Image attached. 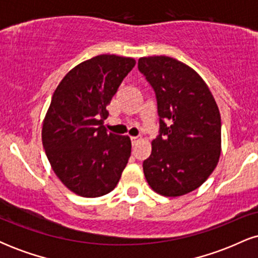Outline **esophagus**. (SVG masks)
<instances>
[{
  "mask_svg": "<svg viewBox=\"0 0 258 258\" xmlns=\"http://www.w3.org/2000/svg\"><path fill=\"white\" fill-rule=\"evenodd\" d=\"M131 141H132V144L135 146V144H137L139 141H141V138L139 137H131Z\"/></svg>",
  "mask_w": 258,
  "mask_h": 258,
  "instance_id": "34e87169",
  "label": "esophagus"
}]
</instances>
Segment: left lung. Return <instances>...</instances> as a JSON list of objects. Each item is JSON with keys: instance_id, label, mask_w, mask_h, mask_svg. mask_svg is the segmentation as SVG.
Masks as SVG:
<instances>
[{"instance_id": "left-lung-1", "label": "left lung", "mask_w": 258, "mask_h": 258, "mask_svg": "<svg viewBox=\"0 0 258 258\" xmlns=\"http://www.w3.org/2000/svg\"><path fill=\"white\" fill-rule=\"evenodd\" d=\"M158 100L160 135L143 162L154 191L168 198L190 193L214 172L221 155V115L201 76L190 67L154 55L138 60Z\"/></svg>"}]
</instances>
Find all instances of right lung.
<instances>
[{
  "label": "right lung",
  "mask_w": 258,
  "mask_h": 258,
  "mask_svg": "<svg viewBox=\"0 0 258 258\" xmlns=\"http://www.w3.org/2000/svg\"><path fill=\"white\" fill-rule=\"evenodd\" d=\"M136 65L133 58L100 54L73 68L53 93L42 123L52 170L73 193H110L131 156V139L106 132V106Z\"/></svg>",
  "instance_id": "obj_1"
}]
</instances>
